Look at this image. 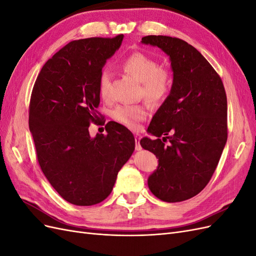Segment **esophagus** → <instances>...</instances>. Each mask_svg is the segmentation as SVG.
I'll return each mask as SVG.
<instances>
[{
	"instance_id": "obj_1",
	"label": "esophagus",
	"mask_w": 256,
	"mask_h": 256,
	"mask_svg": "<svg viewBox=\"0 0 256 256\" xmlns=\"http://www.w3.org/2000/svg\"><path fill=\"white\" fill-rule=\"evenodd\" d=\"M142 147L140 145V136L136 134V150H141Z\"/></svg>"
}]
</instances>
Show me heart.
Instances as JSON below:
<instances>
[{"label":"heart","instance_id":"b5f03b06","mask_svg":"<svg viewBox=\"0 0 256 256\" xmlns=\"http://www.w3.org/2000/svg\"><path fill=\"white\" fill-rule=\"evenodd\" d=\"M122 70L138 82L142 83V94L152 104L164 100L171 88V76L164 68H159L158 62L147 54L136 52L122 62ZM110 72L104 70L99 76V92L102 97L109 94ZM146 108L141 104L120 106L113 111L115 120L129 128H136L138 122L145 120Z\"/></svg>","mask_w":256,"mask_h":256}]
</instances>
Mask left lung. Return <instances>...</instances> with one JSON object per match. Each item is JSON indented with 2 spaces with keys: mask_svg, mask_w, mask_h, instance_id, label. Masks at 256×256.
Segmentation results:
<instances>
[{
  "mask_svg": "<svg viewBox=\"0 0 256 256\" xmlns=\"http://www.w3.org/2000/svg\"><path fill=\"white\" fill-rule=\"evenodd\" d=\"M141 42L164 51L173 72L170 94L147 128L157 138L140 141L158 158L147 184L161 200L182 202L206 187L226 144V90L212 66L188 42L162 35L145 36Z\"/></svg>",
  "mask_w": 256,
  "mask_h": 256,
  "instance_id": "1",
  "label": "left lung"
}]
</instances>
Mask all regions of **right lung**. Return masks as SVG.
Wrapping results in <instances>:
<instances>
[{
  "label": "right lung",
  "instance_id": "right-lung-1",
  "mask_svg": "<svg viewBox=\"0 0 256 256\" xmlns=\"http://www.w3.org/2000/svg\"><path fill=\"white\" fill-rule=\"evenodd\" d=\"M124 35L74 40L44 65L30 102L28 127L42 171L67 202L90 206L112 192L131 157L134 134L120 124L90 136L100 102L99 76Z\"/></svg>",
  "mask_w": 256,
  "mask_h": 256
}]
</instances>
